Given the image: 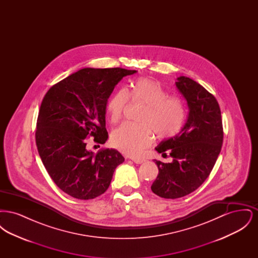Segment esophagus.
Returning a JSON list of instances; mask_svg holds the SVG:
<instances>
[{
	"label": "esophagus",
	"mask_w": 258,
	"mask_h": 258,
	"mask_svg": "<svg viewBox=\"0 0 258 258\" xmlns=\"http://www.w3.org/2000/svg\"><path fill=\"white\" fill-rule=\"evenodd\" d=\"M133 161L136 164H141L145 161V160H143V159H133Z\"/></svg>",
	"instance_id": "esophagus-1"
}]
</instances>
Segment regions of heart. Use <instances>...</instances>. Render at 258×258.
I'll return each mask as SVG.
<instances>
[{
	"label": "heart",
	"mask_w": 258,
	"mask_h": 258,
	"mask_svg": "<svg viewBox=\"0 0 258 258\" xmlns=\"http://www.w3.org/2000/svg\"><path fill=\"white\" fill-rule=\"evenodd\" d=\"M128 98L144 105L137 117L139 123H123L112 132L111 145L124 155L139 157L151 144L153 134L159 139H169L182 128L184 107L182 99L168 97L158 81L138 78L131 89H119L107 101L106 111L110 123H118L123 117Z\"/></svg>",
	"instance_id": "1"
}]
</instances>
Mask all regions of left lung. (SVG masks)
I'll return each instance as SVG.
<instances>
[{
    "instance_id": "left-lung-1",
    "label": "left lung",
    "mask_w": 258,
    "mask_h": 258,
    "mask_svg": "<svg viewBox=\"0 0 258 258\" xmlns=\"http://www.w3.org/2000/svg\"><path fill=\"white\" fill-rule=\"evenodd\" d=\"M186 100L188 114L181 132L161 141L156 150L171 162L154 160L159 175L151 186L154 194L176 199L195 191L207 179L221 153L223 130L216 98L195 80L180 76L175 83Z\"/></svg>"
}]
</instances>
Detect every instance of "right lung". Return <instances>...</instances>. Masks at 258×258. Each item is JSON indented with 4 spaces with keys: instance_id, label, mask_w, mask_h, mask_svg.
<instances>
[{
    "instance_id": "1",
    "label": "right lung",
    "mask_w": 258,
    "mask_h": 258,
    "mask_svg": "<svg viewBox=\"0 0 258 258\" xmlns=\"http://www.w3.org/2000/svg\"><path fill=\"white\" fill-rule=\"evenodd\" d=\"M135 73L121 68H85L51 87L42 99L37 151L51 179L69 196L84 200L99 197L123 163V156L115 149H101L95 155L87 149L86 138L106 142L107 100L123 77Z\"/></svg>"
}]
</instances>
